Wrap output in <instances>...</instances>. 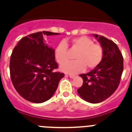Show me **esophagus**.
<instances>
[{"instance_id": "1", "label": "esophagus", "mask_w": 132, "mask_h": 132, "mask_svg": "<svg viewBox=\"0 0 132 132\" xmlns=\"http://www.w3.org/2000/svg\"><path fill=\"white\" fill-rule=\"evenodd\" d=\"M67 76H69L70 78H71V79H73V78H74L75 77L74 75H67Z\"/></svg>"}]
</instances>
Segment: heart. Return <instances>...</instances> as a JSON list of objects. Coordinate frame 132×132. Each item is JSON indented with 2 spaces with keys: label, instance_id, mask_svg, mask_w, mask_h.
<instances>
[{
  "label": "heart",
  "instance_id": "b5f03b06",
  "mask_svg": "<svg viewBox=\"0 0 132 132\" xmlns=\"http://www.w3.org/2000/svg\"><path fill=\"white\" fill-rule=\"evenodd\" d=\"M67 41H62L54 50V57L56 61L62 64L68 59ZM71 49L77 50L74 58L76 60L63 64L60 69L65 73L75 74L83 71L85 68L93 69L101 63L103 57V49L101 45L94 44L87 36H79L70 42Z\"/></svg>",
  "mask_w": 132,
  "mask_h": 132
}]
</instances>
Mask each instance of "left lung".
Wrapping results in <instances>:
<instances>
[{
	"mask_svg": "<svg viewBox=\"0 0 132 132\" xmlns=\"http://www.w3.org/2000/svg\"><path fill=\"white\" fill-rule=\"evenodd\" d=\"M103 49L101 63L87 74L80 75L83 80L77 90L79 96L90 103H99L108 98L118 87L123 69V57L118 47L112 40L93 34Z\"/></svg>",
	"mask_w": 132,
	"mask_h": 132,
	"instance_id": "obj_1",
	"label": "left lung"
}]
</instances>
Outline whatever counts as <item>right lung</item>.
I'll list each match as a JSON object with an SVG mask.
<instances>
[{
    "label": "right lung",
    "instance_id": "1",
    "mask_svg": "<svg viewBox=\"0 0 132 132\" xmlns=\"http://www.w3.org/2000/svg\"><path fill=\"white\" fill-rule=\"evenodd\" d=\"M39 31L25 36L14 48L10 60L11 80L22 97L34 103H42L52 97L64 73L53 71L58 67L54 49L44 36L59 35Z\"/></svg>",
    "mask_w": 132,
    "mask_h": 132
}]
</instances>
